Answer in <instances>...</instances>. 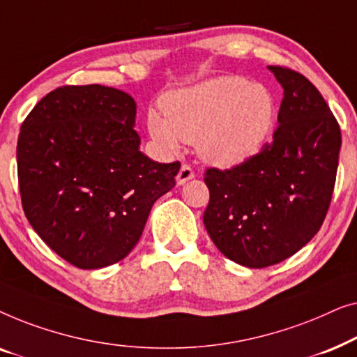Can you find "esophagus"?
Listing matches in <instances>:
<instances>
[{"instance_id":"34e87169","label":"esophagus","mask_w":357,"mask_h":357,"mask_svg":"<svg viewBox=\"0 0 357 357\" xmlns=\"http://www.w3.org/2000/svg\"><path fill=\"white\" fill-rule=\"evenodd\" d=\"M193 177H195L193 169L190 167L188 164H183L182 167H180L177 177H175V180H177V185H183V183H187L188 180H192Z\"/></svg>"}]
</instances>
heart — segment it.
Masks as SVG:
<instances>
[{"label":"heart","mask_w":357,"mask_h":357,"mask_svg":"<svg viewBox=\"0 0 357 357\" xmlns=\"http://www.w3.org/2000/svg\"><path fill=\"white\" fill-rule=\"evenodd\" d=\"M159 112L148 114V130L167 151L197 143L204 160L231 167L255 155L275 128L278 107L271 91L241 76H221L169 92Z\"/></svg>","instance_id":"1"}]
</instances>
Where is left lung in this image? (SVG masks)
I'll return each instance as SVG.
<instances>
[{
  "label": "left lung",
  "instance_id": "obj_1",
  "mask_svg": "<svg viewBox=\"0 0 357 357\" xmlns=\"http://www.w3.org/2000/svg\"><path fill=\"white\" fill-rule=\"evenodd\" d=\"M282 86L273 143L227 170L208 169L204 227L229 260L276 265L319 232L330 208L341 131L319 89L301 73L268 66Z\"/></svg>",
  "mask_w": 357,
  "mask_h": 357
}]
</instances>
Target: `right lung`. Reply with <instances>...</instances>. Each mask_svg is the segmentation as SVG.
Instances as JSON below:
<instances>
[{"label":"right lung","mask_w":357,"mask_h":357,"mask_svg":"<svg viewBox=\"0 0 357 357\" xmlns=\"http://www.w3.org/2000/svg\"><path fill=\"white\" fill-rule=\"evenodd\" d=\"M136 102L115 87L63 86L33 107L17 139L22 209L38 237L76 268L123 260L180 162L139 151Z\"/></svg>","instance_id":"add662e5"}]
</instances>
